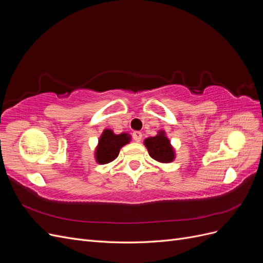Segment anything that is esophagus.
<instances>
[{
	"instance_id": "1",
	"label": "esophagus",
	"mask_w": 263,
	"mask_h": 263,
	"mask_svg": "<svg viewBox=\"0 0 263 263\" xmlns=\"http://www.w3.org/2000/svg\"><path fill=\"white\" fill-rule=\"evenodd\" d=\"M133 138H134V140L136 141V142H140V140L142 138V134L140 132H135L133 134Z\"/></svg>"
}]
</instances>
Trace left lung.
<instances>
[{"instance_id": "obj_1", "label": "left lung", "mask_w": 263, "mask_h": 263, "mask_svg": "<svg viewBox=\"0 0 263 263\" xmlns=\"http://www.w3.org/2000/svg\"><path fill=\"white\" fill-rule=\"evenodd\" d=\"M145 145L148 149L150 157L159 162H171L174 159L173 149L169 139L164 136V133L160 132L156 137H149L145 140Z\"/></svg>"}]
</instances>
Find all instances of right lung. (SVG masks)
I'll use <instances>...</instances> for the list:
<instances>
[{
    "label": "right lung",
    "mask_w": 263,
    "mask_h": 263,
    "mask_svg": "<svg viewBox=\"0 0 263 263\" xmlns=\"http://www.w3.org/2000/svg\"><path fill=\"white\" fill-rule=\"evenodd\" d=\"M130 137L127 134L114 135L112 130L106 129L100 138L99 146L97 148V160L101 164H105L117 158L121 149L127 142H129Z\"/></svg>",
    "instance_id": "right-lung-1"
}]
</instances>
